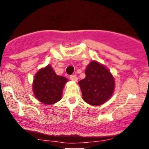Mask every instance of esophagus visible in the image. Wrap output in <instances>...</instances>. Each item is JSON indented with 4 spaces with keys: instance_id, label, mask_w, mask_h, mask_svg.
<instances>
[{
    "instance_id": "34e87169",
    "label": "esophagus",
    "mask_w": 149,
    "mask_h": 149,
    "mask_svg": "<svg viewBox=\"0 0 149 149\" xmlns=\"http://www.w3.org/2000/svg\"><path fill=\"white\" fill-rule=\"evenodd\" d=\"M70 79L72 80V81H74V82H76L77 80H78V78H77L76 75H71V76H70Z\"/></svg>"
}]
</instances>
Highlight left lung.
<instances>
[{"mask_svg":"<svg viewBox=\"0 0 149 149\" xmlns=\"http://www.w3.org/2000/svg\"><path fill=\"white\" fill-rule=\"evenodd\" d=\"M85 78L78 82L82 96L92 106H100L111 97L115 80L109 69L97 61H92L85 69Z\"/></svg>","mask_w":149,"mask_h":149,"instance_id":"left-lung-1","label":"left lung"}]
</instances>
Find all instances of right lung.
<instances>
[{"label":"right lung","mask_w":149,"mask_h":149,"mask_svg":"<svg viewBox=\"0 0 149 149\" xmlns=\"http://www.w3.org/2000/svg\"><path fill=\"white\" fill-rule=\"evenodd\" d=\"M67 78L58 76L50 65L41 68L34 76L32 90L36 100L46 105H52L61 100Z\"/></svg>","instance_id":"1"}]
</instances>
